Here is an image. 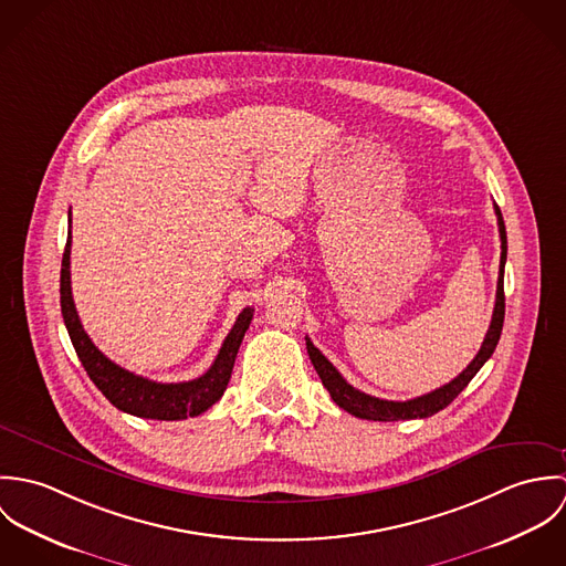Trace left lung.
Returning a JSON list of instances; mask_svg holds the SVG:
<instances>
[{
    "label": "left lung",
    "mask_w": 566,
    "mask_h": 566,
    "mask_svg": "<svg viewBox=\"0 0 566 566\" xmlns=\"http://www.w3.org/2000/svg\"><path fill=\"white\" fill-rule=\"evenodd\" d=\"M494 213H496V224H499V238H501V261H499V281H496V301H494V312H492V321L490 328L485 333L484 344L480 348V353L475 355V359L449 384L440 386L438 390L409 399V401H386V399H377L370 397L366 392H359L357 388H353L350 384H346V379L337 373V368L324 357L323 353L312 344L310 337L307 339V353L310 359L323 381L324 388L328 390L331 399L339 405L342 409H346L348 413L357 416V418H366V420H381V422H392V420H409V418H429L433 413H438L440 409H444L451 403L469 384L471 379L480 373V368L490 359V355L494 353L499 337H501V328H503V316H505V296H503V268H505V259H507V238H505V224H503V216L499 211V207L494 205Z\"/></svg>",
    "instance_id": "left-lung-1"
}]
</instances>
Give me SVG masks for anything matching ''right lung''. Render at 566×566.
<instances>
[{"instance_id": "right-lung-1", "label": "right lung", "mask_w": 566, "mask_h": 566, "mask_svg": "<svg viewBox=\"0 0 566 566\" xmlns=\"http://www.w3.org/2000/svg\"><path fill=\"white\" fill-rule=\"evenodd\" d=\"M70 254H72V211H70V238L63 252V268H61V310L76 355L97 386V390L115 405L117 409L153 420H182L189 416H200L213 403H218L229 386L235 357L242 344L243 333L250 326L252 307H245L238 321L233 324L231 333L227 335L216 361L211 368L191 381L182 384H159L146 377H139L115 361H111L86 335L82 328L74 296H72V272H70Z\"/></svg>"}]
</instances>
